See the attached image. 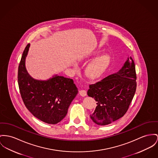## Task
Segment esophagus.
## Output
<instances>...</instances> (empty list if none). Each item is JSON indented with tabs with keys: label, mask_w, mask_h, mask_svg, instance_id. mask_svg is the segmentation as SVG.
<instances>
[{
	"label": "esophagus",
	"mask_w": 158,
	"mask_h": 158,
	"mask_svg": "<svg viewBox=\"0 0 158 158\" xmlns=\"http://www.w3.org/2000/svg\"><path fill=\"white\" fill-rule=\"evenodd\" d=\"M79 93H80V95H81V96H85L87 95V92L85 90H80Z\"/></svg>",
	"instance_id": "obj_1"
}]
</instances>
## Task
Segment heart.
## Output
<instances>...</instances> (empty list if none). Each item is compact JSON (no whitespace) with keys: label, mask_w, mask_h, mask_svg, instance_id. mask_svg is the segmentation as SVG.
I'll return each mask as SVG.
<instances>
[{"label":"heart","mask_w":158,"mask_h":158,"mask_svg":"<svg viewBox=\"0 0 158 158\" xmlns=\"http://www.w3.org/2000/svg\"><path fill=\"white\" fill-rule=\"evenodd\" d=\"M108 62V59L105 56L96 59L87 66L85 69L86 75L90 78H95L101 73Z\"/></svg>","instance_id":"b5f03b06"}]
</instances>
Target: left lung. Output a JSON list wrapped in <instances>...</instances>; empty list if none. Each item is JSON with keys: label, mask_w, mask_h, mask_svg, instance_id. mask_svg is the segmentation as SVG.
<instances>
[{"label": "left lung", "mask_w": 158, "mask_h": 158, "mask_svg": "<svg viewBox=\"0 0 158 158\" xmlns=\"http://www.w3.org/2000/svg\"><path fill=\"white\" fill-rule=\"evenodd\" d=\"M136 80L135 63L130 57L118 73L89 85L87 95L97 104L90 115L95 123L106 125L126 114L136 91Z\"/></svg>", "instance_id": "obj_1"}]
</instances>
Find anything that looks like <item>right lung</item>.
Returning a JSON list of instances; mask_svg holds the SVG:
<instances>
[{"label":"right lung","instance_id":"add662e5","mask_svg":"<svg viewBox=\"0 0 158 158\" xmlns=\"http://www.w3.org/2000/svg\"><path fill=\"white\" fill-rule=\"evenodd\" d=\"M30 44L21 56L18 69V83L23 101L33 116L42 122L54 125L66 116L68 108L78 93L73 79L55 75L47 81L32 78L25 68V58Z\"/></svg>","mask_w":158,"mask_h":158}]
</instances>
